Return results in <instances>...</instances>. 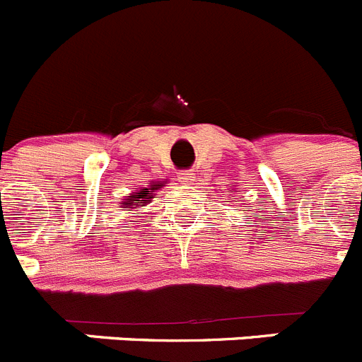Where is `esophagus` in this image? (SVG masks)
<instances>
[{
  "instance_id": "34e87169",
  "label": "esophagus",
  "mask_w": 362,
  "mask_h": 362,
  "mask_svg": "<svg viewBox=\"0 0 362 362\" xmlns=\"http://www.w3.org/2000/svg\"><path fill=\"white\" fill-rule=\"evenodd\" d=\"M177 179H179V183H181V185H192V181H194V174H192L190 170L179 172Z\"/></svg>"
}]
</instances>
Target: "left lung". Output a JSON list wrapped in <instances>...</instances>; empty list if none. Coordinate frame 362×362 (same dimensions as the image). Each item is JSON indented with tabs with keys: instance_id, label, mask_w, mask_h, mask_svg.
<instances>
[{
	"instance_id": "8db88e82",
	"label": "left lung",
	"mask_w": 362,
	"mask_h": 362,
	"mask_svg": "<svg viewBox=\"0 0 362 362\" xmlns=\"http://www.w3.org/2000/svg\"><path fill=\"white\" fill-rule=\"evenodd\" d=\"M232 192H235V188H232Z\"/></svg>"
}]
</instances>
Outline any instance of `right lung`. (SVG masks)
I'll return each mask as SVG.
<instances>
[{"label":"right lung","mask_w":362,"mask_h":362,"mask_svg":"<svg viewBox=\"0 0 362 362\" xmlns=\"http://www.w3.org/2000/svg\"><path fill=\"white\" fill-rule=\"evenodd\" d=\"M163 187H165V183H153V181H152L148 187H143V188H139V190L130 192L129 196L124 197V199L119 203L121 209L137 210L139 206H145V204L152 203L153 196H156L153 192L159 190V188H163ZM141 202L144 203L143 205L141 204Z\"/></svg>","instance_id":"obj_1"}]
</instances>
